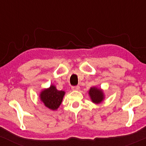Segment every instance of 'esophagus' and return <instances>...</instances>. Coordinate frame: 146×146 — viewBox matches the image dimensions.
Segmentation results:
<instances>
[{"mask_svg":"<svg viewBox=\"0 0 146 146\" xmlns=\"http://www.w3.org/2000/svg\"><path fill=\"white\" fill-rule=\"evenodd\" d=\"M72 90H78L80 89V86H73L72 87Z\"/></svg>","mask_w":146,"mask_h":146,"instance_id":"1","label":"esophagus"}]
</instances>
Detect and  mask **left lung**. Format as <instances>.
Instances as JSON below:
<instances>
[{
  "instance_id": "1",
  "label": "left lung",
  "mask_w": 146,
  "mask_h": 146,
  "mask_svg": "<svg viewBox=\"0 0 146 146\" xmlns=\"http://www.w3.org/2000/svg\"><path fill=\"white\" fill-rule=\"evenodd\" d=\"M88 94L91 101L93 103L98 104L104 100V94L101 88H98L97 87H91L88 91Z\"/></svg>"
}]
</instances>
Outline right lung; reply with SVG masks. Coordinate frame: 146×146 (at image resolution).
<instances>
[{
    "instance_id": "add662e5",
    "label": "right lung",
    "mask_w": 146,
    "mask_h": 146,
    "mask_svg": "<svg viewBox=\"0 0 146 146\" xmlns=\"http://www.w3.org/2000/svg\"><path fill=\"white\" fill-rule=\"evenodd\" d=\"M64 95V91L57 90L56 87L52 84L49 88L42 90L40 98L45 106L52 110H55L59 108Z\"/></svg>"
}]
</instances>
